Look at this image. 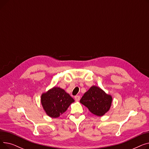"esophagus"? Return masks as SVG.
<instances>
[{"label":"esophagus","mask_w":149,"mask_h":149,"mask_svg":"<svg viewBox=\"0 0 149 149\" xmlns=\"http://www.w3.org/2000/svg\"><path fill=\"white\" fill-rule=\"evenodd\" d=\"M74 98H75V100L76 101H79L80 100V97L79 95H76V96H75Z\"/></svg>","instance_id":"1"}]
</instances>
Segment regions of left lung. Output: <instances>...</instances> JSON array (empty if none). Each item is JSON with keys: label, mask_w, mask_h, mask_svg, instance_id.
Here are the masks:
<instances>
[{"label": "left lung", "mask_w": 149, "mask_h": 149, "mask_svg": "<svg viewBox=\"0 0 149 149\" xmlns=\"http://www.w3.org/2000/svg\"><path fill=\"white\" fill-rule=\"evenodd\" d=\"M80 101L91 113L101 116L110 109L112 97L99 87L93 86L84 93Z\"/></svg>", "instance_id": "obj_1"}]
</instances>
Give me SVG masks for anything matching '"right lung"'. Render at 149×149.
I'll list each match as a JSON object with an SVG mask.
<instances>
[{
  "label": "right lung",
  "instance_id": "right-lung-1",
  "mask_svg": "<svg viewBox=\"0 0 149 149\" xmlns=\"http://www.w3.org/2000/svg\"><path fill=\"white\" fill-rule=\"evenodd\" d=\"M74 100L65 90L54 87L41 96V103L44 111L51 118H57L66 111Z\"/></svg>",
  "mask_w": 149,
  "mask_h": 149
}]
</instances>
